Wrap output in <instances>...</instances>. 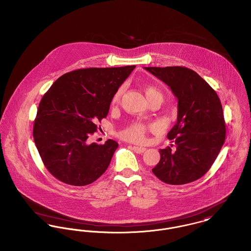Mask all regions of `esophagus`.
<instances>
[{"label": "esophagus", "mask_w": 251, "mask_h": 251, "mask_svg": "<svg viewBox=\"0 0 251 251\" xmlns=\"http://www.w3.org/2000/svg\"><path fill=\"white\" fill-rule=\"evenodd\" d=\"M133 149L137 153H143L146 151V148L137 147V146H133Z\"/></svg>", "instance_id": "1"}]
</instances>
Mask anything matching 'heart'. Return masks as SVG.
<instances>
[{"label":"heart","mask_w":251,"mask_h":251,"mask_svg":"<svg viewBox=\"0 0 251 251\" xmlns=\"http://www.w3.org/2000/svg\"><path fill=\"white\" fill-rule=\"evenodd\" d=\"M123 92H124L123 86L118 88V91L116 92V94L113 97V100H112L113 103H118L121 99ZM144 92L146 94L148 100L151 99L152 97H154L156 95L162 96L159 89L153 85H151V84H147L144 86ZM151 128H152L151 125H147L142 122H135L132 125L128 126L127 128H125L123 131H121L119 134L123 139H125L127 141L135 142V143H142V142H144V140L146 138V133Z\"/></svg>","instance_id":"obj_1"}]
</instances>
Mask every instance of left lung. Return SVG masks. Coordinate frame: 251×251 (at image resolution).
I'll list each match as a JSON object with an SVG mask.
<instances>
[{
  "instance_id": "8db88e82",
  "label": "left lung",
  "mask_w": 251,
  "mask_h": 251,
  "mask_svg": "<svg viewBox=\"0 0 251 251\" xmlns=\"http://www.w3.org/2000/svg\"><path fill=\"white\" fill-rule=\"evenodd\" d=\"M145 69L172 89L178 100L176 123L167 135L176 150H159L160 161L151 171L170 185L193 182L206 175L225 143L220 99L206 80L187 67Z\"/></svg>"
}]
</instances>
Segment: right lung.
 I'll return each instance as SVG.
<instances>
[{
  "label": "right lung",
  "instance_id": "right-lung-1",
  "mask_svg": "<svg viewBox=\"0 0 251 251\" xmlns=\"http://www.w3.org/2000/svg\"><path fill=\"white\" fill-rule=\"evenodd\" d=\"M135 65L82 68L62 75L45 93L34 121L33 137L48 172L72 186H85L107 170L118 142L89 144L108 115L119 86Z\"/></svg>",
  "mask_w": 251,
  "mask_h": 251
}]
</instances>
